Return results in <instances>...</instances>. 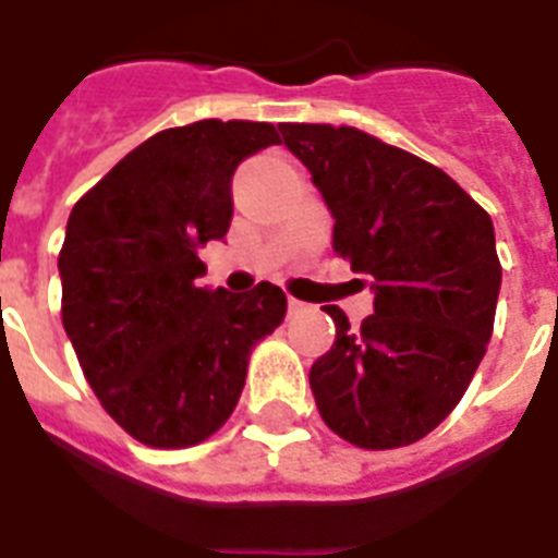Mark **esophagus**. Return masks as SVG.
<instances>
[{
    "instance_id": "34e87169",
    "label": "esophagus",
    "mask_w": 558,
    "mask_h": 558,
    "mask_svg": "<svg viewBox=\"0 0 558 558\" xmlns=\"http://www.w3.org/2000/svg\"><path fill=\"white\" fill-rule=\"evenodd\" d=\"M289 315H295V313H301V310H304V304H301V301H295V298H289Z\"/></svg>"
}]
</instances>
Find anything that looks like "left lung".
<instances>
[{
  "instance_id": "8db88e82",
  "label": "left lung",
  "mask_w": 558,
  "mask_h": 558,
  "mask_svg": "<svg viewBox=\"0 0 558 558\" xmlns=\"http://www.w3.org/2000/svg\"><path fill=\"white\" fill-rule=\"evenodd\" d=\"M336 226L332 248L371 275L373 313L313 367L322 420L359 449L423 440L451 414L486 353L501 292L493 219L440 168L356 126L280 124Z\"/></svg>"
}]
</instances>
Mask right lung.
I'll return each instance as SVG.
<instances>
[{
    "instance_id": "obj_1",
    "label": "right lung",
    "mask_w": 558,
    "mask_h": 558,
    "mask_svg": "<svg viewBox=\"0 0 558 558\" xmlns=\"http://www.w3.org/2000/svg\"><path fill=\"white\" fill-rule=\"evenodd\" d=\"M278 142L263 121L161 130L69 214L57 257L65 336L104 411L144 446L185 449L217 432L252 348L287 315L266 280L243 295L196 283V248L231 226L236 165Z\"/></svg>"
}]
</instances>
